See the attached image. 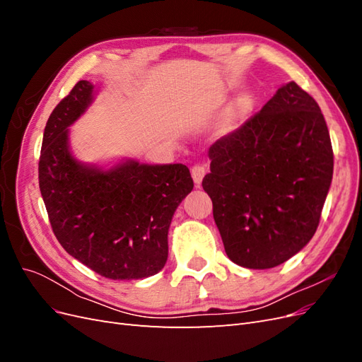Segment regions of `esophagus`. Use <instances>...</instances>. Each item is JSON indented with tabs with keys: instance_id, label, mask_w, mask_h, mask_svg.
<instances>
[{
	"instance_id": "34e87169",
	"label": "esophagus",
	"mask_w": 362,
	"mask_h": 362,
	"mask_svg": "<svg viewBox=\"0 0 362 362\" xmlns=\"http://www.w3.org/2000/svg\"><path fill=\"white\" fill-rule=\"evenodd\" d=\"M205 173H206V166L204 163H196L192 166V178L196 185H199L202 182Z\"/></svg>"
}]
</instances>
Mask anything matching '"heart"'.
<instances>
[{"label":"heart","instance_id":"b5f03b06","mask_svg":"<svg viewBox=\"0 0 362 362\" xmlns=\"http://www.w3.org/2000/svg\"><path fill=\"white\" fill-rule=\"evenodd\" d=\"M246 105H247V101H246V100L240 103V108H243V107H246Z\"/></svg>","mask_w":362,"mask_h":362}]
</instances>
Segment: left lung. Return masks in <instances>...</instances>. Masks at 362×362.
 <instances>
[{
  "label": "left lung",
  "mask_w": 362,
  "mask_h": 362,
  "mask_svg": "<svg viewBox=\"0 0 362 362\" xmlns=\"http://www.w3.org/2000/svg\"><path fill=\"white\" fill-rule=\"evenodd\" d=\"M202 187L228 258L276 267L313 238L334 172L319 104L294 81L210 148Z\"/></svg>",
  "instance_id": "obj_1"
}]
</instances>
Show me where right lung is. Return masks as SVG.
Instances as JSON below:
<instances>
[{
    "label": "right lung",
    "instance_id": "obj_1",
    "mask_svg": "<svg viewBox=\"0 0 362 362\" xmlns=\"http://www.w3.org/2000/svg\"><path fill=\"white\" fill-rule=\"evenodd\" d=\"M81 80L54 108L43 133L39 187L54 235L63 249L108 279H141L168 261V233L180 202L193 189L184 164L127 161L86 168L68 148V127L92 101Z\"/></svg>",
    "mask_w": 362,
    "mask_h": 362
}]
</instances>
